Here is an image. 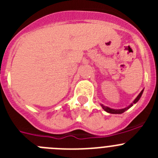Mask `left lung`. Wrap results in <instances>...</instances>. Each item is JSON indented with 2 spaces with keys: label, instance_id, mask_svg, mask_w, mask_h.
<instances>
[{
  "label": "left lung",
  "instance_id": "8db88e82",
  "mask_svg": "<svg viewBox=\"0 0 158 158\" xmlns=\"http://www.w3.org/2000/svg\"><path fill=\"white\" fill-rule=\"evenodd\" d=\"M142 93H143V90H142V92H141V93H139V96H137L136 99H135V100H134L132 104H130V105L128 106V107H125V108H123V109H112V108H110V107H106V106H104V105H103V104H101V106H102V107H103V109H104V111H107V112H108V113H111V114H122V113H123L124 111H127V109H129L130 107H132V106H133L134 104H136L137 102L139 101V99H140L141 96H142Z\"/></svg>",
  "mask_w": 158,
  "mask_h": 158
}]
</instances>
